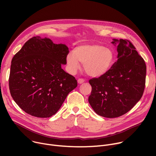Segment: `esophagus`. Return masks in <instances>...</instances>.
I'll return each mask as SVG.
<instances>
[{
  "instance_id": "1",
  "label": "esophagus",
  "mask_w": 156,
  "mask_h": 156,
  "mask_svg": "<svg viewBox=\"0 0 156 156\" xmlns=\"http://www.w3.org/2000/svg\"><path fill=\"white\" fill-rule=\"evenodd\" d=\"M84 81H85V80L83 79H82V78H80V79L78 80V83L79 84H82L84 82Z\"/></svg>"
}]
</instances>
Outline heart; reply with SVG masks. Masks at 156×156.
<instances>
[{
  "label": "heart",
  "instance_id": "heart-1",
  "mask_svg": "<svg viewBox=\"0 0 156 156\" xmlns=\"http://www.w3.org/2000/svg\"><path fill=\"white\" fill-rule=\"evenodd\" d=\"M115 60V55L110 48L99 44H83L76 47L73 53L66 56L70 72L74 73L84 64L85 71L91 77H101L108 73Z\"/></svg>",
  "mask_w": 156,
  "mask_h": 156
}]
</instances>
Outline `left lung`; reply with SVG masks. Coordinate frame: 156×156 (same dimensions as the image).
<instances>
[{
    "label": "left lung",
    "instance_id": "obj_1",
    "mask_svg": "<svg viewBox=\"0 0 156 156\" xmlns=\"http://www.w3.org/2000/svg\"><path fill=\"white\" fill-rule=\"evenodd\" d=\"M111 43L117 47V62L105 75L89 81V104L98 115L108 118L123 115L140 100L146 77L145 61L132 43L123 39Z\"/></svg>",
    "mask_w": 156,
    "mask_h": 156
}]
</instances>
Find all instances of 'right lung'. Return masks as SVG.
<instances>
[{
    "mask_svg": "<svg viewBox=\"0 0 156 156\" xmlns=\"http://www.w3.org/2000/svg\"><path fill=\"white\" fill-rule=\"evenodd\" d=\"M69 48L48 38H30L11 62L9 85L12 99L28 114L49 118L77 87L75 77L61 68Z\"/></svg>",
    "mask_w": 156,
    "mask_h": 156,
    "instance_id": "right-lung-1",
    "label": "right lung"
}]
</instances>
